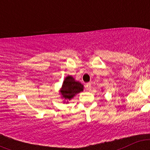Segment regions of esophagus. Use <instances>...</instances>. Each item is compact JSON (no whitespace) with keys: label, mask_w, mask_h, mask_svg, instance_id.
<instances>
[{"label":"esophagus","mask_w":150,"mask_h":150,"mask_svg":"<svg viewBox=\"0 0 150 150\" xmlns=\"http://www.w3.org/2000/svg\"><path fill=\"white\" fill-rule=\"evenodd\" d=\"M86 87H87V90L90 91L92 89V85H91L90 82H88V83L86 84Z\"/></svg>","instance_id":"esophagus-1"}]
</instances>
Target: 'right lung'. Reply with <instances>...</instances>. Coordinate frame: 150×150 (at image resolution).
<instances>
[{
  "label": "right lung",
  "mask_w": 150,
  "mask_h": 150,
  "mask_svg": "<svg viewBox=\"0 0 150 150\" xmlns=\"http://www.w3.org/2000/svg\"><path fill=\"white\" fill-rule=\"evenodd\" d=\"M84 86L79 81H76L71 75H68L64 79L63 85L61 89H60V94L61 97L64 99L63 103L68 104L73 98L77 95L78 93L83 91Z\"/></svg>",
  "instance_id": "obj_1"
}]
</instances>
